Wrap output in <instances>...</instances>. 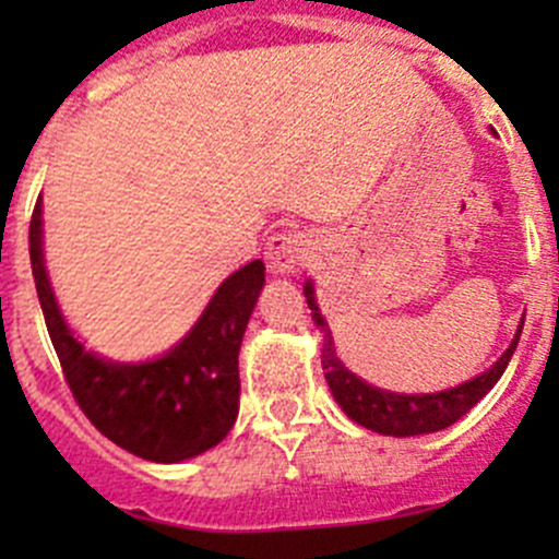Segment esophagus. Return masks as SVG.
Segmentation results:
<instances>
[{"instance_id": "esophagus-1", "label": "esophagus", "mask_w": 559, "mask_h": 559, "mask_svg": "<svg viewBox=\"0 0 559 559\" xmlns=\"http://www.w3.org/2000/svg\"><path fill=\"white\" fill-rule=\"evenodd\" d=\"M311 253L313 248H311V240H308V235L281 233L267 243V267L273 270L275 275L297 273L300 267H306Z\"/></svg>"}]
</instances>
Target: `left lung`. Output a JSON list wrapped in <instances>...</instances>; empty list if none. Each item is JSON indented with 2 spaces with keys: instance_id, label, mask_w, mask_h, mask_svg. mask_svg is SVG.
I'll return each mask as SVG.
<instances>
[{
  "instance_id": "1",
  "label": "left lung",
  "mask_w": 559,
  "mask_h": 559,
  "mask_svg": "<svg viewBox=\"0 0 559 559\" xmlns=\"http://www.w3.org/2000/svg\"><path fill=\"white\" fill-rule=\"evenodd\" d=\"M306 297H308V306H311L313 311V321L324 330L321 368H324V379L332 389V397H335L337 405L346 411L348 419L368 427V430L381 432V436H394V438L425 436V432L447 430L449 425H454L456 419H462V416H465L467 411H471L473 405L489 392V389L498 384L506 365H509L511 357H514L516 343H520L522 326H524V319H522L511 346L506 348L503 357H500L487 373L476 376V379L465 381V384L454 389H443V392L397 394V392H386V389H376L365 384L362 379H357V376H354L352 370L337 359L335 343H332L330 330H326L324 319H321L319 313V306H316L313 300L311 281L306 284Z\"/></svg>"
}]
</instances>
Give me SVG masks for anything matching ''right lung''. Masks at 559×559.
Returning <instances> with one entry per match:
<instances>
[{
	"mask_svg": "<svg viewBox=\"0 0 559 559\" xmlns=\"http://www.w3.org/2000/svg\"><path fill=\"white\" fill-rule=\"evenodd\" d=\"M29 257L39 308L72 397L116 447L151 462H183L227 438L238 419V354L264 286L262 259L235 270L189 335L165 357L107 362L86 352L64 324L43 259V202L29 224Z\"/></svg>",
	"mask_w": 559,
	"mask_h": 559,
	"instance_id": "obj_1",
	"label": "right lung"
}]
</instances>
